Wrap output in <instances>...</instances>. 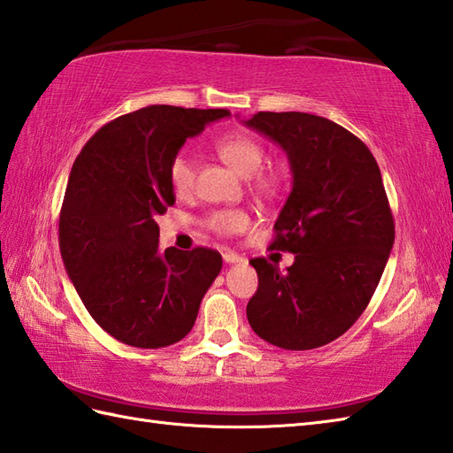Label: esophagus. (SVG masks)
<instances>
[{
    "instance_id": "obj_1",
    "label": "esophagus",
    "mask_w": 453,
    "mask_h": 453,
    "mask_svg": "<svg viewBox=\"0 0 453 453\" xmlns=\"http://www.w3.org/2000/svg\"><path fill=\"white\" fill-rule=\"evenodd\" d=\"M221 257H224V261H226L227 265H232V263H243V261H245V258H243L242 255H237L235 251H229V249H227V251L221 253Z\"/></svg>"
}]
</instances>
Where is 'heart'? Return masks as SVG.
<instances>
[{"label":"heart","mask_w":453,"mask_h":453,"mask_svg":"<svg viewBox=\"0 0 453 453\" xmlns=\"http://www.w3.org/2000/svg\"><path fill=\"white\" fill-rule=\"evenodd\" d=\"M214 148L218 156L227 165H232L239 175L251 177L253 187L263 195H273L280 177L273 169H265L266 150L257 138L249 134H227L216 140ZM195 161L187 151H177L169 161V182L177 195H187L195 187ZM204 226L218 235L242 234L251 226V216L243 208H221L214 210L204 218Z\"/></svg>","instance_id":"1"}]
</instances>
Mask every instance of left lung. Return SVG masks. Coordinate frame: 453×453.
Instances as JSON below:
<instances>
[{
  "instance_id": "8db88e82",
  "label": "left lung",
  "mask_w": 453,
  "mask_h": 453,
  "mask_svg": "<svg viewBox=\"0 0 453 453\" xmlns=\"http://www.w3.org/2000/svg\"><path fill=\"white\" fill-rule=\"evenodd\" d=\"M249 127L280 143L294 171L271 249L296 255L282 273L251 258L253 331L286 350L339 339L368 307L395 242L378 161L341 124L307 112H257Z\"/></svg>"
}]
</instances>
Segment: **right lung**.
<instances>
[{
  "mask_svg": "<svg viewBox=\"0 0 453 453\" xmlns=\"http://www.w3.org/2000/svg\"><path fill=\"white\" fill-rule=\"evenodd\" d=\"M227 109L151 104L104 124L73 161L58 239L67 276L103 331L136 349L185 339L221 271L214 249L159 251L175 204L169 161Z\"/></svg>",
  "mask_w": 453,
  "mask_h": 453,
  "instance_id": "add662e5",
  "label": "right lung"
}]
</instances>
